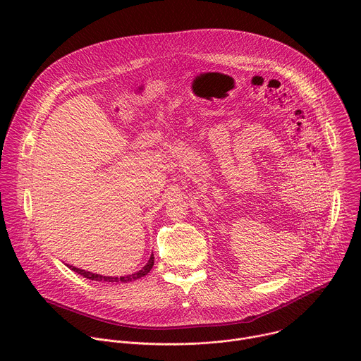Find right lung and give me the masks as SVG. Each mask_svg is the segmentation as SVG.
<instances>
[{
    "label": "right lung",
    "mask_w": 361,
    "mask_h": 361,
    "mask_svg": "<svg viewBox=\"0 0 361 361\" xmlns=\"http://www.w3.org/2000/svg\"><path fill=\"white\" fill-rule=\"evenodd\" d=\"M154 266V255L151 254L148 263L137 273L134 274H130V276H124V277H106V276H99V274H94V273H90V271H85V270H81V269H77V267H73V266H68L73 271L81 274L82 277L85 279H90V280H94V281H107V283H128V281H134L137 279H141L144 277L145 274H148L151 271Z\"/></svg>",
    "instance_id": "obj_1"
}]
</instances>
